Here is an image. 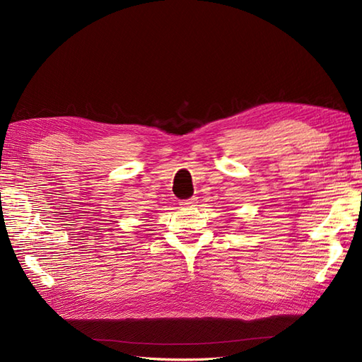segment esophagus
Returning <instances> with one entry per match:
<instances>
[{
	"instance_id": "34e87169",
	"label": "esophagus",
	"mask_w": 362,
	"mask_h": 362,
	"mask_svg": "<svg viewBox=\"0 0 362 362\" xmlns=\"http://www.w3.org/2000/svg\"><path fill=\"white\" fill-rule=\"evenodd\" d=\"M197 202V199L196 197H191V199H187V200H183V202H180L182 205L185 206V208H189V206H194V203Z\"/></svg>"
}]
</instances>
